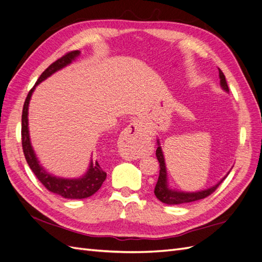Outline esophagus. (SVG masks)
<instances>
[{"label":"esophagus","instance_id":"esophagus-1","mask_svg":"<svg viewBox=\"0 0 262 262\" xmlns=\"http://www.w3.org/2000/svg\"><path fill=\"white\" fill-rule=\"evenodd\" d=\"M144 133H146V126L140 121H133L126 126L118 142V152L120 156L128 161L140 158V146Z\"/></svg>","mask_w":262,"mask_h":262}]
</instances>
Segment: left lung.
<instances>
[{"label": "left lung", "mask_w": 262, "mask_h": 262, "mask_svg": "<svg viewBox=\"0 0 262 262\" xmlns=\"http://www.w3.org/2000/svg\"><path fill=\"white\" fill-rule=\"evenodd\" d=\"M219 76H220V84L222 90L225 91L226 93L229 92L228 86L226 83V78L225 75L222 72L221 69H219ZM157 149H156V157L158 162H160V176H158L157 184L154 189V193L156 198L163 203L173 205V204H182V203H189V202H193L204 199L208 195H210L212 192L215 191V189L222 184L229 173V170L226 175L222 178L216 185H214L208 189L200 190V191H194V192H186V191H179V190L176 189H171L169 188L168 185V176H167V169H166V164H165V157L163 154V150L161 147L160 140L157 139Z\"/></svg>", "instance_id": "left-lung-1"}]
</instances>
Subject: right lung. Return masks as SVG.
Returning a JSON list of instances; mask_svg holds the SVG:
<instances>
[{
    "instance_id": "1",
    "label": "right lung",
    "mask_w": 262,
    "mask_h": 262,
    "mask_svg": "<svg viewBox=\"0 0 262 262\" xmlns=\"http://www.w3.org/2000/svg\"><path fill=\"white\" fill-rule=\"evenodd\" d=\"M80 54L81 51L78 50L71 51L66 55H63L62 58L53 62L49 68H47L43 71L42 74L39 76L35 86L28 93L25 104H24L21 115V145L24 154H25V158L30 169L34 171L38 180L40 181L49 191L57 193L63 198H66V199H85V198L93 195L100 189L102 182L105 181L107 177V173L101 169L100 165L97 161L93 163V160H91L90 162V166L87 171L82 177L78 178L57 177L47 171L42 167L41 164L39 163L33 145H31L28 129V107L31 95H33L36 86L40 84L42 81H45L46 78L51 76L53 73L58 72L59 70L71 64L72 61H74Z\"/></svg>"
}]
</instances>
